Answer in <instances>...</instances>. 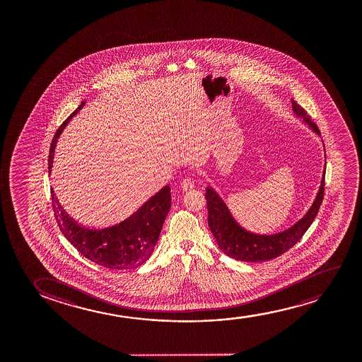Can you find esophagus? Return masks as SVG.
Instances as JSON below:
<instances>
[{
	"instance_id": "1",
	"label": "esophagus",
	"mask_w": 362,
	"mask_h": 362,
	"mask_svg": "<svg viewBox=\"0 0 362 362\" xmlns=\"http://www.w3.org/2000/svg\"><path fill=\"white\" fill-rule=\"evenodd\" d=\"M180 188L183 192H190V190H193L194 189V182L192 179H184L183 183L180 185Z\"/></svg>"
}]
</instances>
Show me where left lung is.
<instances>
[{
  "label": "left lung",
  "mask_w": 362,
  "mask_h": 362,
  "mask_svg": "<svg viewBox=\"0 0 362 362\" xmlns=\"http://www.w3.org/2000/svg\"><path fill=\"white\" fill-rule=\"evenodd\" d=\"M291 101L293 115L296 116V119H300L303 124H305L308 129L319 136V129L315 124L310 122V119H308L305 111L294 100L292 99ZM325 165L327 162L324 163L322 180L317 195L310 208L308 209L307 213L304 214L303 218H299L297 223L276 233H251L243 228L233 218L228 205L218 193H216V190L208 185L205 192V199L208 203L209 228L213 233L214 238H216L218 248L226 256L238 261L263 262L278 257L293 247L312 225L317 216V210L320 208L324 197Z\"/></svg>",
  "instance_id": "left-lung-1"
}]
</instances>
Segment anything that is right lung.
I'll return each instance as SVG.
<instances>
[{
  "label": "right lung",
  "instance_id": "right-lung-1",
  "mask_svg": "<svg viewBox=\"0 0 362 362\" xmlns=\"http://www.w3.org/2000/svg\"><path fill=\"white\" fill-rule=\"evenodd\" d=\"M86 101L65 119L53 137L48 157L52 172L55 147L70 119L83 109ZM52 205L60 231L84 257L110 269L139 267L153 252L172 204L170 187L164 185L124 221L104 228H84L65 213L52 189Z\"/></svg>",
  "mask_w": 362,
  "mask_h": 362
}]
</instances>
